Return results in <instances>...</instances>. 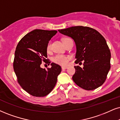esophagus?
I'll use <instances>...</instances> for the list:
<instances>
[{"label":"esophagus","instance_id":"1","mask_svg":"<svg viewBox=\"0 0 120 120\" xmlns=\"http://www.w3.org/2000/svg\"><path fill=\"white\" fill-rule=\"evenodd\" d=\"M67 68H68V67H65V66H62V69H66Z\"/></svg>","mask_w":120,"mask_h":120}]
</instances>
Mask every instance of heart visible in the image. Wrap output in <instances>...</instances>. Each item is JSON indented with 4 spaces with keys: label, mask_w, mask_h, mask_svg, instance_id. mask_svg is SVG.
<instances>
[{
    "label": "heart",
    "mask_w": 120,
    "mask_h": 120,
    "mask_svg": "<svg viewBox=\"0 0 120 120\" xmlns=\"http://www.w3.org/2000/svg\"><path fill=\"white\" fill-rule=\"evenodd\" d=\"M66 39L64 38V39ZM63 39V40H64ZM51 49V42H49L47 45V52H49ZM70 60V57L69 56L63 55V54H57L53 58V61L55 63L61 66H66L68 64L69 60Z\"/></svg>",
    "instance_id": "b5f03b06"
}]
</instances>
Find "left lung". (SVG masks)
<instances>
[{"instance_id":"obj_1","label":"left lung","mask_w":120,"mask_h":120,"mask_svg":"<svg viewBox=\"0 0 120 120\" xmlns=\"http://www.w3.org/2000/svg\"><path fill=\"white\" fill-rule=\"evenodd\" d=\"M70 37L76 45L75 63L72 79L77 85L86 90H94L106 81L110 71L111 52L104 37L98 31L88 26H75L58 30Z\"/></svg>"}]
</instances>
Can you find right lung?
Masks as SVG:
<instances>
[{"mask_svg":"<svg viewBox=\"0 0 120 120\" xmlns=\"http://www.w3.org/2000/svg\"><path fill=\"white\" fill-rule=\"evenodd\" d=\"M57 30L35 29L24 35L15 52L13 68L23 90L35 97H44L52 91L61 72V67L52 63L47 69L41 67L43 62L49 65L47 45Z\"/></svg>","mask_w":120,"mask_h":120,"instance_id":"right-lung-1","label":"right lung"}]
</instances>
